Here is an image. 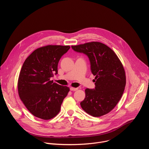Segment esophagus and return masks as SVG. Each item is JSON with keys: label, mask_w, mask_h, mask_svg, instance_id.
<instances>
[{"label": "esophagus", "mask_w": 149, "mask_h": 149, "mask_svg": "<svg viewBox=\"0 0 149 149\" xmlns=\"http://www.w3.org/2000/svg\"><path fill=\"white\" fill-rule=\"evenodd\" d=\"M78 88H74V87H71L70 88V90L71 91H77L78 90Z\"/></svg>", "instance_id": "obj_1"}]
</instances>
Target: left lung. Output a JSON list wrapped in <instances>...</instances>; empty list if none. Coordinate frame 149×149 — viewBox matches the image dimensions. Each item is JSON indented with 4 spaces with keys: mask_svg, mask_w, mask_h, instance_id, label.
Listing matches in <instances>:
<instances>
[{
    "mask_svg": "<svg viewBox=\"0 0 149 149\" xmlns=\"http://www.w3.org/2000/svg\"><path fill=\"white\" fill-rule=\"evenodd\" d=\"M72 49L87 55L91 71L95 76V88H87L86 97L81 102L82 109L93 117L110 113L123 94L125 83L124 67L116 53L99 42L71 46Z\"/></svg>",
    "mask_w": 149,
    "mask_h": 149,
    "instance_id": "left-lung-1",
    "label": "left lung"
}]
</instances>
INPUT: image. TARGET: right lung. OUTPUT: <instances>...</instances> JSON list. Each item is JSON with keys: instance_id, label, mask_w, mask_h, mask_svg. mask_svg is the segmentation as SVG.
Wrapping results in <instances>:
<instances>
[{"instance_id": "obj_1", "label": "right lung", "mask_w": 149, "mask_h": 149, "mask_svg": "<svg viewBox=\"0 0 149 149\" xmlns=\"http://www.w3.org/2000/svg\"><path fill=\"white\" fill-rule=\"evenodd\" d=\"M70 46L47 45L35 50L25 61L18 82V94L29 111L34 116L49 120L60 111L70 88L54 82L58 64Z\"/></svg>"}]
</instances>
